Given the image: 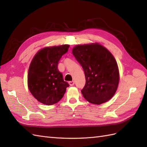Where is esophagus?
Segmentation results:
<instances>
[{"label": "esophagus", "mask_w": 147, "mask_h": 147, "mask_svg": "<svg viewBox=\"0 0 147 147\" xmlns=\"http://www.w3.org/2000/svg\"><path fill=\"white\" fill-rule=\"evenodd\" d=\"M69 84L70 86H73L74 85V81H71V82H69Z\"/></svg>", "instance_id": "esophagus-1"}]
</instances>
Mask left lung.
Returning <instances> with one entry per match:
<instances>
[{"label": "left lung", "instance_id": "obj_1", "mask_svg": "<svg viewBox=\"0 0 147 147\" xmlns=\"http://www.w3.org/2000/svg\"><path fill=\"white\" fill-rule=\"evenodd\" d=\"M72 53L85 73L86 83L82 90L84 98L95 105L111 99L117 89L119 72L110 51L93 43L74 47Z\"/></svg>", "mask_w": 147, "mask_h": 147}]
</instances>
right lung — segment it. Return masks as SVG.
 Instances as JSON below:
<instances>
[{
	"label": "right lung",
	"instance_id": "1",
	"mask_svg": "<svg viewBox=\"0 0 147 147\" xmlns=\"http://www.w3.org/2000/svg\"><path fill=\"white\" fill-rule=\"evenodd\" d=\"M69 45L47 47L36 53L31 62L28 73V86L37 100L47 105L63 97L69 84L64 82L57 65Z\"/></svg>",
	"mask_w": 147,
	"mask_h": 147
}]
</instances>
